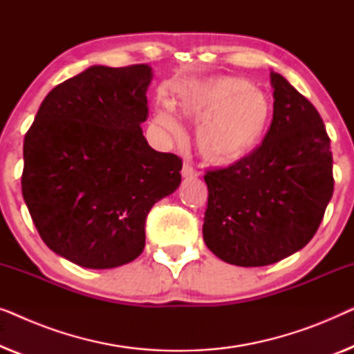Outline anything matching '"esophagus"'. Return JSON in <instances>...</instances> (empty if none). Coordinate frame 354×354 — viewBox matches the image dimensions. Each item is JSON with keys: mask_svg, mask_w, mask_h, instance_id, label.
Masks as SVG:
<instances>
[{"mask_svg": "<svg viewBox=\"0 0 354 354\" xmlns=\"http://www.w3.org/2000/svg\"><path fill=\"white\" fill-rule=\"evenodd\" d=\"M182 176L183 177H196L198 171L192 166L190 162H185V164H183V167H182Z\"/></svg>", "mask_w": 354, "mask_h": 354, "instance_id": "1", "label": "esophagus"}]
</instances>
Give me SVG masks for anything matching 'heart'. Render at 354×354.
<instances>
[{
  "label": "heart",
  "instance_id": "heart-1",
  "mask_svg": "<svg viewBox=\"0 0 354 354\" xmlns=\"http://www.w3.org/2000/svg\"><path fill=\"white\" fill-rule=\"evenodd\" d=\"M176 106L183 118L201 120L196 130L198 151L214 166H232L253 154L264 140L274 113L266 91L230 75L185 85ZM156 122L182 138V127L172 111H158Z\"/></svg>",
  "mask_w": 354,
  "mask_h": 354
}]
</instances>
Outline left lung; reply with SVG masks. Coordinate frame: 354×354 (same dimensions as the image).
Instances as JSON below:
<instances>
[{
  "mask_svg": "<svg viewBox=\"0 0 354 354\" xmlns=\"http://www.w3.org/2000/svg\"><path fill=\"white\" fill-rule=\"evenodd\" d=\"M274 114L258 149L207 171L203 239L217 258L269 266L309 243L333 193L330 138L311 101L270 72Z\"/></svg>",
  "mask_w": 354,
  "mask_h": 354,
  "instance_id": "obj_1",
  "label": "left lung"
}]
</instances>
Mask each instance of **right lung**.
I'll list each match as a JSON object with an SVG mask.
<instances>
[{"mask_svg": "<svg viewBox=\"0 0 354 354\" xmlns=\"http://www.w3.org/2000/svg\"><path fill=\"white\" fill-rule=\"evenodd\" d=\"M151 67L91 66L56 85L24 138L22 195L50 250L88 269L145 248L148 212L182 180V159L149 147Z\"/></svg>", "mask_w": 354, "mask_h": 354, "instance_id": "add662e5", "label": "right lung"}]
</instances>
